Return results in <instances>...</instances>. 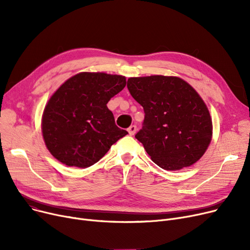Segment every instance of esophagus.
<instances>
[{
  "label": "esophagus",
  "mask_w": 250,
  "mask_h": 250,
  "mask_svg": "<svg viewBox=\"0 0 250 250\" xmlns=\"http://www.w3.org/2000/svg\"><path fill=\"white\" fill-rule=\"evenodd\" d=\"M127 132H128L129 136H134V135L136 134V132H137V126H136L135 125H130V126L127 128Z\"/></svg>",
  "instance_id": "obj_1"
}]
</instances>
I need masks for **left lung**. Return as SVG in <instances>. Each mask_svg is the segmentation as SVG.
Instances as JSON below:
<instances>
[{
    "label": "left lung",
    "mask_w": 250,
    "mask_h": 250,
    "mask_svg": "<svg viewBox=\"0 0 250 250\" xmlns=\"http://www.w3.org/2000/svg\"><path fill=\"white\" fill-rule=\"evenodd\" d=\"M127 89L145 112L136 134L151 159L165 170L198 161L212 139V121L196 91L177 77L129 78Z\"/></svg>",
    "instance_id": "left-lung-1"
}]
</instances>
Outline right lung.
<instances>
[{"instance_id": "add662e5", "label": "right lung", "mask_w": 250, "mask_h": 250, "mask_svg": "<svg viewBox=\"0 0 250 250\" xmlns=\"http://www.w3.org/2000/svg\"><path fill=\"white\" fill-rule=\"evenodd\" d=\"M125 84L124 76L104 73H80L65 81L42 116V135L51 155L80 168L98 162L127 134L115 125L106 105Z\"/></svg>"}]
</instances>
